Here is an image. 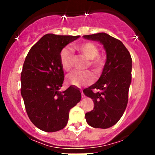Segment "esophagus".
Wrapping results in <instances>:
<instances>
[{
  "label": "esophagus",
  "mask_w": 155,
  "mask_h": 155,
  "mask_svg": "<svg viewBox=\"0 0 155 155\" xmlns=\"http://www.w3.org/2000/svg\"><path fill=\"white\" fill-rule=\"evenodd\" d=\"M81 97H84V95L83 92L81 91Z\"/></svg>",
  "instance_id": "obj_1"
}]
</instances>
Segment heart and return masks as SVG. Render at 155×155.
Masks as SVG:
<instances>
[{
	"instance_id": "heart-1",
	"label": "heart",
	"mask_w": 155,
	"mask_h": 155,
	"mask_svg": "<svg viewBox=\"0 0 155 155\" xmlns=\"http://www.w3.org/2000/svg\"><path fill=\"white\" fill-rule=\"evenodd\" d=\"M80 54L84 56L89 60L88 63L95 71L100 70L102 66V60L98 56L100 51L95 44L92 42H84L74 47ZM74 60V53L70 48H64L60 53V63L63 70L69 71L71 69ZM94 80V76L90 71H73L67 76L66 81L70 84L80 87L90 84Z\"/></svg>"
}]
</instances>
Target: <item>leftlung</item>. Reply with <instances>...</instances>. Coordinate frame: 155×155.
I'll use <instances>...</instances> for the list:
<instances>
[{
  "label": "left lung",
  "mask_w": 155,
  "mask_h": 155,
  "mask_svg": "<svg viewBox=\"0 0 155 155\" xmlns=\"http://www.w3.org/2000/svg\"><path fill=\"white\" fill-rule=\"evenodd\" d=\"M104 45L106 61L102 74L96 83L84 89V95L93 100L94 108L85 114L89 125L95 128L111 127L123 115L128 101L131 83L132 58L121 41L107 33L83 35ZM94 89L98 92L94 93Z\"/></svg>",
  "instance_id": "8db88e82"
}]
</instances>
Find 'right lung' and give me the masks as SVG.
Returning <instances> with one entry per match:
<instances>
[{"label":"right lung","instance_id":"obj_1","mask_svg":"<svg viewBox=\"0 0 155 155\" xmlns=\"http://www.w3.org/2000/svg\"><path fill=\"white\" fill-rule=\"evenodd\" d=\"M80 35H44L27 55L21 73V95L28 117L35 127L56 132L65 127L69 111L81 101L79 90L70 86L60 92L64 81L60 52Z\"/></svg>","mask_w":155,"mask_h":155}]
</instances>
